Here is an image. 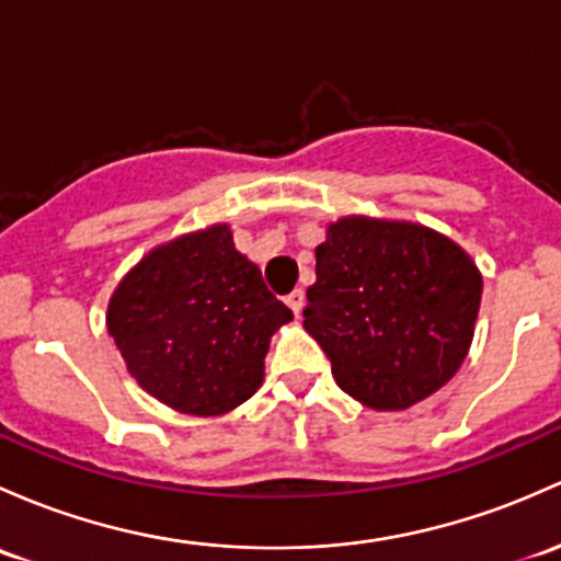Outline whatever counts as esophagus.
I'll list each match as a JSON object with an SVG mask.
<instances>
[{"instance_id": "obj_1", "label": "esophagus", "mask_w": 561, "mask_h": 561, "mask_svg": "<svg viewBox=\"0 0 561 561\" xmlns=\"http://www.w3.org/2000/svg\"><path fill=\"white\" fill-rule=\"evenodd\" d=\"M304 300H306V296H304V290H293L290 296H285V304L290 306L293 309V314H300V309H304Z\"/></svg>"}]
</instances>
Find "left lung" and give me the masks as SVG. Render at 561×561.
Wrapping results in <instances>:
<instances>
[{
	"mask_svg": "<svg viewBox=\"0 0 561 561\" xmlns=\"http://www.w3.org/2000/svg\"><path fill=\"white\" fill-rule=\"evenodd\" d=\"M304 328L335 385L400 411L457 374L481 304V274L446 236L414 222L344 217L317 247Z\"/></svg>",
	"mask_w": 561,
	"mask_h": 561,
	"instance_id": "1",
	"label": "left lung"
}]
</instances>
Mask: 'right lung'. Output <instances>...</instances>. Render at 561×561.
<instances>
[{"label": "right lung", "instance_id": "right-lung-1", "mask_svg": "<svg viewBox=\"0 0 561 561\" xmlns=\"http://www.w3.org/2000/svg\"><path fill=\"white\" fill-rule=\"evenodd\" d=\"M293 311L236 252L228 226L182 236L141 261L110 300L128 370L182 414L217 416L263 381L268 339Z\"/></svg>", "mask_w": 561, "mask_h": 561}]
</instances>
